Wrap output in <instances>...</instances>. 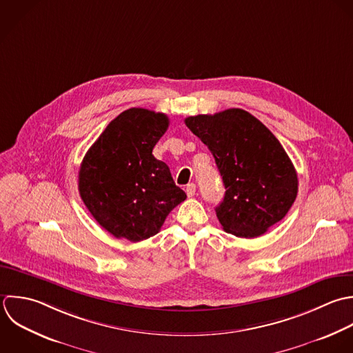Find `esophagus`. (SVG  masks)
Segmentation results:
<instances>
[{"label": "esophagus", "mask_w": 353, "mask_h": 353, "mask_svg": "<svg viewBox=\"0 0 353 353\" xmlns=\"http://www.w3.org/2000/svg\"><path fill=\"white\" fill-rule=\"evenodd\" d=\"M195 191H196V185H195L194 183H191V184H188V185L185 187V192H187L188 196H194V195H195Z\"/></svg>", "instance_id": "1"}]
</instances>
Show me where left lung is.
I'll return each mask as SVG.
<instances>
[{
  "label": "left lung",
  "instance_id": "left-lung-1",
  "mask_svg": "<svg viewBox=\"0 0 353 353\" xmlns=\"http://www.w3.org/2000/svg\"><path fill=\"white\" fill-rule=\"evenodd\" d=\"M212 151L225 195L216 214L225 232L257 238L281 221L296 201L297 172L279 140L250 112L230 108L185 118Z\"/></svg>",
  "mask_w": 353,
  "mask_h": 353
}]
</instances>
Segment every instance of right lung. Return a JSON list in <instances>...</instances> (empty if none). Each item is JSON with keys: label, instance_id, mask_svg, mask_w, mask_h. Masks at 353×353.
Masks as SVG:
<instances>
[{"label": "right lung", "instance_id": "right-lung-1", "mask_svg": "<svg viewBox=\"0 0 353 353\" xmlns=\"http://www.w3.org/2000/svg\"><path fill=\"white\" fill-rule=\"evenodd\" d=\"M168 128V115L129 108L107 125L82 159L79 195L94 220L115 238L139 242L154 236L187 198L169 166L152 155Z\"/></svg>", "mask_w": 353, "mask_h": 353}]
</instances>
